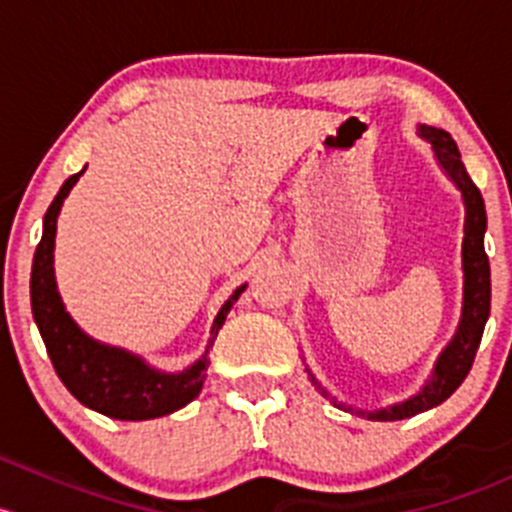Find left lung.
I'll use <instances>...</instances> for the list:
<instances>
[{"label": "left lung", "mask_w": 512, "mask_h": 512, "mask_svg": "<svg viewBox=\"0 0 512 512\" xmlns=\"http://www.w3.org/2000/svg\"><path fill=\"white\" fill-rule=\"evenodd\" d=\"M418 136L426 138L433 146L436 160L441 163V168L446 170L448 178L456 183V188L461 190L463 205H466V225H463V309H461V322H458L456 337L451 339L441 356H438L436 366H433L431 381H426L421 391L416 396H411L404 404H394L389 409L381 411H354L352 406H342L344 411H352V414L366 416L371 421H401V418H411L423 411L433 409V406L443 404L458 386L463 384V379L471 371L473 359L480 347V337H483L485 322H488L490 314V262L485 255L483 247V235H485V203L483 195L476 188V183L471 180V175L466 173V165H463L461 153H458L456 141L451 138V133L441 131V128L433 126H418ZM309 379H312L314 389L322 396H327V389L314 379L312 371L307 369ZM337 404V401H334Z\"/></svg>", "instance_id": "8db88e82"}]
</instances>
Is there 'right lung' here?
<instances>
[{
	"mask_svg": "<svg viewBox=\"0 0 512 512\" xmlns=\"http://www.w3.org/2000/svg\"><path fill=\"white\" fill-rule=\"evenodd\" d=\"M84 170L66 178L44 215V232H41V242L36 245L32 265L34 322L39 327L56 374L81 404L108 418H118V421H148V418L168 416L190 404L203 389L205 371L210 364L208 349L213 347L232 304L237 302L240 292H245V285L237 287L235 294L220 307L213 329H210L205 354L180 374H165V371L153 369L141 356L126 352V349L106 347L81 332L56 292L54 237L61 205L76 180L84 175Z\"/></svg>",
	"mask_w": 512,
	"mask_h": 512,
	"instance_id": "obj_1",
	"label": "right lung"
}]
</instances>
